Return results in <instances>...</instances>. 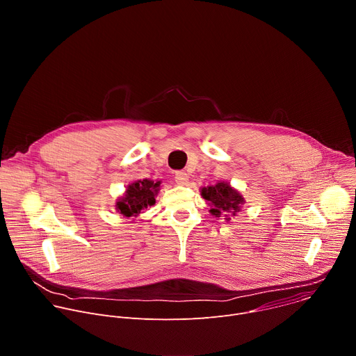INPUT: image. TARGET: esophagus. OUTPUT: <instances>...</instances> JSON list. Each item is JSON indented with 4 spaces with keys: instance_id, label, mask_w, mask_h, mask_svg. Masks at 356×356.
<instances>
[{
    "instance_id": "esophagus-1",
    "label": "esophagus",
    "mask_w": 356,
    "mask_h": 356,
    "mask_svg": "<svg viewBox=\"0 0 356 356\" xmlns=\"http://www.w3.org/2000/svg\"><path fill=\"white\" fill-rule=\"evenodd\" d=\"M175 179H176V183H177V184H180V186H184V184H187V183H188V175H187L186 172H183V170L176 172Z\"/></svg>"
}]
</instances>
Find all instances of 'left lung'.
Here are the masks:
<instances>
[{"label": "left lung", "mask_w": 356, "mask_h": 356, "mask_svg": "<svg viewBox=\"0 0 356 356\" xmlns=\"http://www.w3.org/2000/svg\"><path fill=\"white\" fill-rule=\"evenodd\" d=\"M200 193L209 202L211 216L217 218L224 217L227 221H231V217L238 216L245 204L243 195L228 181H217L214 186L202 187Z\"/></svg>", "instance_id": "1"}]
</instances>
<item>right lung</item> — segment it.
Instances as JSON below:
<instances>
[{"mask_svg":"<svg viewBox=\"0 0 356 356\" xmlns=\"http://www.w3.org/2000/svg\"><path fill=\"white\" fill-rule=\"evenodd\" d=\"M161 180L142 179L128 184L125 193L118 197L115 211L125 218L139 217L140 213L155 206L156 195L161 190Z\"/></svg>","mask_w":356,"mask_h":356,"instance_id":"add662e5","label":"right lung"}]
</instances>
